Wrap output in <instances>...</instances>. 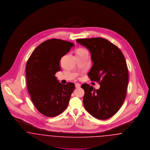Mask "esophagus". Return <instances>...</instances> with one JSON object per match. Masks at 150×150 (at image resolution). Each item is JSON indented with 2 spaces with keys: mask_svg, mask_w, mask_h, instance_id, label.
<instances>
[{
  "mask_svg": "<svg viewBox=\"0 0 150 150\" xmlns=\"http://www.w3.org/2000/svg\"><path fill=\"white\" fill-rule=\"evenodd\" d=\"M80 84H79V83H76L75 84V87L76 88H80Z\"/></svg>",
  "mask_w": 150,
  "mask_h": 150,
  "instance_id": "1",
  "label": "esophagus"
}]
</instances>
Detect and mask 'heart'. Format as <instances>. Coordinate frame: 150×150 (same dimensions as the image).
Instances as JSON below:
<instances>
[{
	"label": "heart",
	"instance_id": "heart-1",
	"mask_svg": "<svg viewBox=\"0 0 150 150\" xmlns=\"http://www.w3.org/2000/svg\"><path fill=\"white\" fill-rule=\"evenodd\" d=\"M84 51H86V50H84V49H83V48H79L78 50L76 51V53L81 52H84Z\"/></svg>",
	"mask_w": 150,
	"mask_h": 150
}]
</instances>
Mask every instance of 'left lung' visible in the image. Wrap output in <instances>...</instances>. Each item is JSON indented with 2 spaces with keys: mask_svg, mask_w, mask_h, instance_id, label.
<instances>
[{
  "mask_svg": "<svg viewBox=\"0 0 150 150\" xmlns=\"http://www.w3.org/2000/svg\"><path fill=\"white\" fill-rule=\"evenodd\" d=\"M76 42L90 51L93 64L88 75L100 85L98 89L86 83L81 85L85 92L84 106L93 117L107 119L119 111L125 98L129 74L125 57L116 45L102 38Z\"/></svg>",
  "mask_w": 150,
  "mask_h": 150,
  "instance_id": "1",
  "label": "left lung"
}]
</instances>
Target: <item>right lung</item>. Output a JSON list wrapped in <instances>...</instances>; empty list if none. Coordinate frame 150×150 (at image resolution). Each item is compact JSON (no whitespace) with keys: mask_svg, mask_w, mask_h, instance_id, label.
<instances>
[{"mask_svg":"<svg viewBox=\"0 0 150 150\" xmlns=\"http://www.w3.org/2000/svg\"><path fill=\"white\" fill-rule=\"evenodd\" d=\"M74 45L59 39L47 40L36 48L27 61L28 92L36 109L44 116H57L69 105L75 84L59 83L55 74L61 70L60 59Z\"/></svg>","mask_w":150,"mask_h":150,"instance_id":"add662e5","label":"right lung"}]
</instances>
